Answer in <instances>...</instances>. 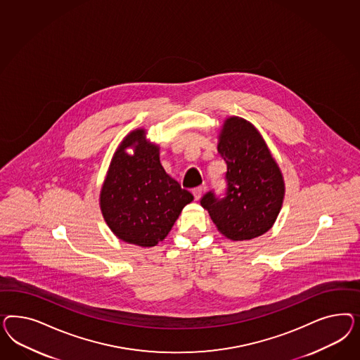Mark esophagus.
Masks as SVG:
<instances>
[{
  "label": "esophagus",
  "mask_w": 360,
  "mask_h": 360,
  "mask_svg": "<svg viewBox=\"0 0 360 360\" xmlns=\"http://www.w3.org/2000/svg\"><path fill=\"white\" fill-rule=\"evenodd\" d=\"M202 194H203V187H196L193 190V195L195 198V200H199Z\"/></svg>",
  "instance_id": "obj_1"
}]
</instances>
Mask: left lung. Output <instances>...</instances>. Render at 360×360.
Segmentation results:
<instances>
[{
    "label": "left lung",
    "instance_id": "8db88e82",
    "mask_svg": "<svg viewBox=\"0 0 360 360\" xmlns=\"http://www.w3.org/2000/svg\"><path fill=\"white\" fill-rule=\"evenodd\" d=\"M218 152L227 164V196L202 198L219 232L235 241L259 238L272 229L283 208L285 181L262 133L240 116L226 117Z\"/></svg>",
    "mask_w": 360,
    "mask_h": 360
}]
</instances>
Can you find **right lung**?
<instances>
[{"label": "right lung", "instance_id": "1", "mask_svg": "<svg viewBox=\"0 0 360 360\" xmlns=\"http://www.w3.org/2000/svg\"><path fill=\"white\" fill-rule=\"evenodd\" d=\"M194 196L165 172L160 145L145 128L129 131L113 153L98 206L109 229L128 244L150 248L169 235Z\"/></svg>", "mask_w": 360, "mask_h": 360}]
</instances>
